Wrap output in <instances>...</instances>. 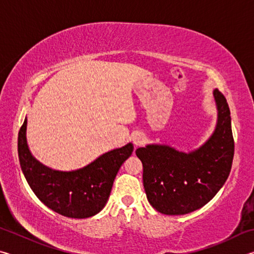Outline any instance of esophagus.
Returning a JSON list of instances; mask_svg holds the SVG:
<instances>
[{"label": "esophagus", "mask_w": 254, "mask_h": 254, "mask_svg": "<svg viewBox=\"0 0 254 254\" xmlns=\"http://www.w3.org/2000/svg\"><path fill=\"white\" fill-rule=\"evenodd\" d=\"M144 140H145V137L143 134H141V133H136V134L133 136V143H134L135 145L143 144Z\"/></svg>", "instance_id": "1"}]
</instances>
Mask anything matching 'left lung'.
Listing matches in <instances>:
<instances>
[{"instance_id": "1", "label": "left lung", "mask_w": 254, "mask_h": 254, "mask_svg": "<svg viewBox=\"0 0 254 254\" xmlns=\"http://www.w3.org/2000/svg\"><path fill=\"white\" fill-rule=\"evenodd\" d=\"M217 126L203 147L190 153L167 145L136 149L143 166V186L149 203L166 215H183L203 207L229 177L234 157L231 113L226 98L215 89Z\"/></svg>"}]
</instances>
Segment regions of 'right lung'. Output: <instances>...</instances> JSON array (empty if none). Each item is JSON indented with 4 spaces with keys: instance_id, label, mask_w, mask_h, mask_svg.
<instances>
[{
    "instance_id": "right-lung-1",
    "label": "right lung",
    "mask_w": 254,
    "mask_h": 254,
    "mask_svg": "<svg viewBox=\"0 0 254 254\" xmlns=\"http://www.w3.org/2000/svg\"><path fill=\"white\" fill-rule=\"evenodd\" d=\"M25 131L27 119L19 131L18 153L24 177L38 198L66 217L86 218L101 212L120 167L133 152V145L112 150L83 169L63 173L47 168L32 157Z\"/></svg>"
}]
</instances>
